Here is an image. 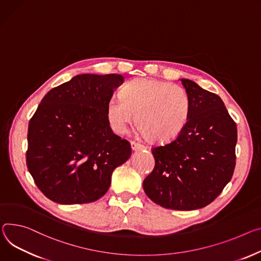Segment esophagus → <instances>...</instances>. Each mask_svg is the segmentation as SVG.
<instances>
[{
  "label": "esophagus",
  "mask_w": 261,
  "mask_h": 261,
  "mask_svg": "<svg viewBox=\"0 0 261 261\" xmlns=\"http://www.w3.org/2000/svg\"><path fill=\"white\" fill-rule=\"evenodd\" d=\"M131 148L133 151H136V150H140V149H144L145 146L140 145L138 143H135V141H131Z\"/></svg>",
  "instance_id": "1"
}]
</instances>
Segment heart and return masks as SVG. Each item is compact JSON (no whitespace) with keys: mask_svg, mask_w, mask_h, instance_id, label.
Wrapping results in <instances>:
<instances>
[{"mask_svg":"<svg viewBox=\"0 0 261 261\" xmlns=\"http://www.w3.org/2000/svg\"><path fill=\"white\" fill-rule=\"evenodd\" d=\"M134 113L136 127L149 141L167 144L185 128L191 100L179 85L149 78L135 79L122 87L121 99L109 100L107 118L115 132L124 133Z\"/></svg>","mask_w":261,"mask_h":261,"instance_id":"b5f03b06","label":"heart"}]
</instances>
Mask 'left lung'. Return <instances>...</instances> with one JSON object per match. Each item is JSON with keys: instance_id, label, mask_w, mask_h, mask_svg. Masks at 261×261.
Segmentation results:
<instances>
[{"instance_id": "1", "label": "left lung", "mask_w": 261, "mask_h": 261, "mask_svg": "<svg viewBox=\"0 0 261 261\" xmlns=\"http://www.w3.org/2000/svg\"><path fill=\"white\" fill-rule=\"evenodd\" d=\"M191 100L183 131L154 147L155 167L144 180L146 195L174 210L200 209L219 197L235 168L238 128L218 94L181 79Z\"/></svg>"}]
</instances>
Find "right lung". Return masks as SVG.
<instances>
[{
  "label": "right lung",
  "instance_id": "obj_1",
  "mask_svg": "<svg viewBox=\"0 0 261 261\" xmlns=\"http://www.w3.org/2000/svg\"><path fill=\"white\" fill-rule=\"evenodd\" d=\"M122 75L83 74L45 94L28 127L27 167L40 192L53 202L90 203L109 189L115 168L131 146L107 118Z\"/></svg>",
  "mask_w": 261,
  "mask_h": 261
}]
</instances>
